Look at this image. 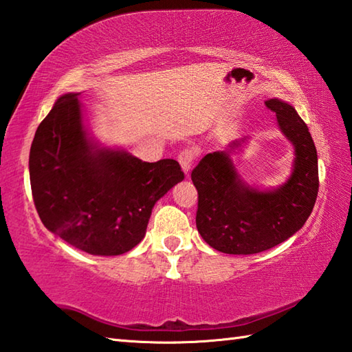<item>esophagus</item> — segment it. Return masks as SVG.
I'll use <instances>...</instances> for the list:
<instances>
[{
    "mask_svg": "<svg viewBox=\"0 0 352 352\" xmlns=\"http://www.w3.org/2000/svg\"><path fill=\"white\" fill-rule=\"evenodd\" d=\"M194 160H196V153H194L191 149H184L181 153L177 155V161H179V164H181V167L185 171V175L190 173Z\"/></svg>",
    "mask_w": 352,
    "mask_h": 352,
    "instance_id": "obj_1",
    "label": "esophagus"
}]
</instances>
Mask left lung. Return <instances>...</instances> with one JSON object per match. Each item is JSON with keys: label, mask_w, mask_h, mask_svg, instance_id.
<instances>
[{"label": "left lung", "mask_w": 352, "mask_h": 352, "mask_svg": "<svg viewBox=\"0 0 352 352\" xmlns=\"http://www.w3.org/2000/svg\"><path fill=\"white\" fill-rule=\"evenodd\" d=\"M291 140L295 162L286 184L272 191L250 188L233 167L230 153L244 143L236 140L228 152L203 156L191 179L199 192L196 224L208 244L228 254H254L291 238L307 221L315 206L319 177L316 147L307 124L283 100L265 102Z\"/></svg>", "instance_id": "obj_1"}]
</instances>
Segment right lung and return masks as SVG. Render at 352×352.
<instances>
[{"instance_id": "add662e5", "label": "right lung", "mask_w": 352, "mask_h": 352, "mask_svg": "<svg viewBox=\"0 0 352 352\" xmlns=\"http://www.w3.org/2000/svg\"><path fill=\"white\" fill-rule=\"evenodd\" d=\"M78 96H61L36 131L28 162L34 206L45 228L75 248L123 254L144 238L155 203L184 171L175 160L143 162L93 144Z\"/></svg>"}]
</instances>
